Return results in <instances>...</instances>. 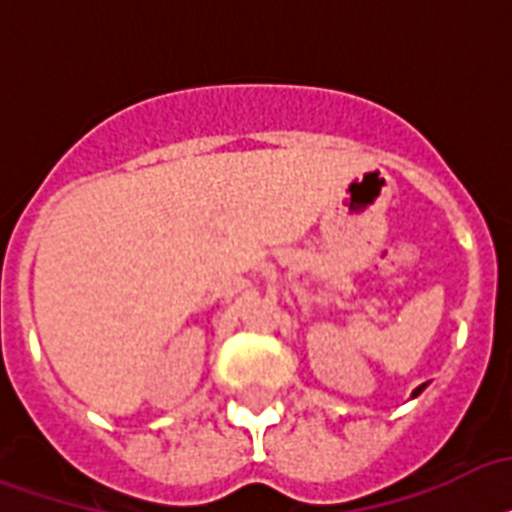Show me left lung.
Returning <instances> with one entry per match:
<instances>
[{
  "label": "left lung",
  "instance_id": "obj_1",
  "mask_svg": "<svg viewBox=\"0 0 512 512\" xmlns=\"http://www.w3.org/2000/svg\"><path fill=\"white\" fill-rule=\"evenodd\" d=\"M424 386H427V384H421V386H416V389H413V395H411V397H419V395H421V392H424Z\"/></svg>",
  "mask_w": 512,
  "mask_h": 512
}]
</instances>
